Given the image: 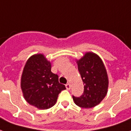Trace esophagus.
<instances>
[{"label":"esophagus","instance_id":"obj_1","mask_svg":"<svg viewBox=\"0 0 131 131\" xmlns=\"http://www.w3.org/2000/svg\"><path fill=\"white\" fill-rule=\"evenodd\" d=\"M65 86H66V89H67V90H69L70 89H71V84H70L69 83L65 85Z\"/></svg>","mask_w":131,"mask_h":131}]
</instances>
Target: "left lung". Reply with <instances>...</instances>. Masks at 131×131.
I'll return each mask as SVG.
<instances>
[{
  "instance_id": "obj_1",
  "label": "left lung",
  "mask_w": 131,
  "mask_h": 131,
  "mask_svg": "<svg viewBox=\"0 0 131 131\" xmlns=\"http://www.w3.org/2000/svg\"><path fill=\"white\" fill-rule=\"evenodd\" d=\"M76 63L84 84V93L79 97L73 96L80 107L90 108L98 105L107 94L108 78L106 69L98 55L86 52Z\"/></svg>"
}]
</instances>
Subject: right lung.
<instances>
[{"label":"right lung","instance_id":"add662e5","mask_svg":"<svg viewBox=\"0 0 131 131\" xmlns=\"http://www.w3.org/2000/svg\"><path fill=\"white\" fill-rule=\"evenodd\" d=\"M51 63L42 53L30 57L21 75L20 87L24 98L38 109H48L56 103L65 86L59 83L58 75L51 71Z\"/></svg>","mask_w":131,"mask_h":131}]
</instances>
